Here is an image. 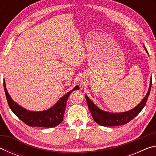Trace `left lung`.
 <instances>
[{"mask_svg":"<svg viewBox=\"0 0 156 156\" xmlns=\"http://www.w3.org/2000/svg\"><path fill=\"white\" fill-rule=\"evenodd\" d=\"M151 84L152 80L151 78L149 91H148L146 96L144 98L141 102H140V104L137 105L134 109L123 113H109L104 112V111L100 109L96 105H95L87 96L85 95L87 102L88 107L91 113L92 117H93V119L95 122L100 126H114L125 125L129 121L133 120L136 116L138 115L145 106L148 97L149 96L150 91H151Z\"/></svg>","mask_w":156,"mask_h":156,"instance_id":"left-lung-1","label":"left lung"}]
</instances>
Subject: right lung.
<instances>
[{"instance_id":"1","label":"right lung","mask_w":156,"mask_h":156,"mask_svg":"<svg viewBox=\"0 0 156 156\" xmlns=\"http://www.w3.org/2000/svg\"><path fill=\"white\" fill-rule=\"evenodd\" d=\"M3 85L5 96L10 109L20 120L28 126L47 128L54 127L62 122L68 97L72 91L79 89L78 86L75 87L68 94L62 96L57 103L49 109L41 112H34L23 109L13 101L7 91L5 81Z\"/></svg>"}]
</instances>
